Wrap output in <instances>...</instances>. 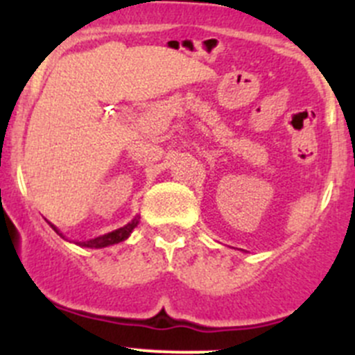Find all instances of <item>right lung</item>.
I'll return each mask as SVG.
<instances>
[{"label": "right lung", "mask_w": 355, "mask_h": 355, "mask_svg": "<svg viewBox=\"0 0 355 355\" xmlns=\"http://www.w3.org/2000/svg\"><path fill=\"white\" fill-rule=\"evenodd\" d=\"M137 225H139V216H135L134 220H132L130 223L125 225V227L118 228V230L110 232V234H106V235H101V237L91 239V241L77 242V245L91 247V249H101V247H108V245L118 244V242H123L125 239H128V235L132 234V230H134V228L137 227ZM51 227H53V230L56 232V234L62 235V237H63V234H60V230L55 227V225H51ZM63 239H65V237H63Z\"/></svg>", "instance_id": "1"}]
</instances>
